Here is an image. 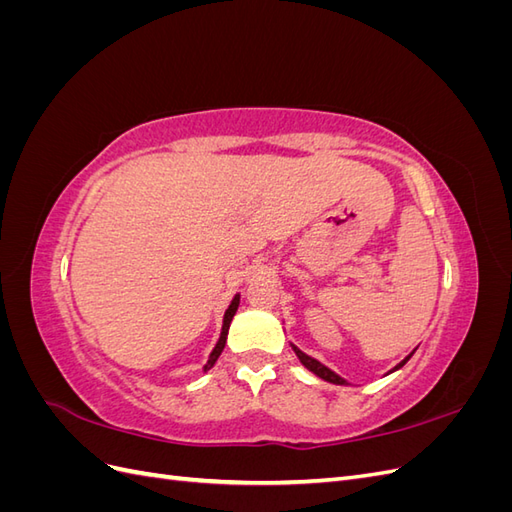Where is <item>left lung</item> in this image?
Masks as SVG:
<instances>
[{
  "mask_svg": "<svg viewBox=\"0 0 512 512\" xmlns=\"http://www.w3.org/2000/svg\"><path fill=\"white\" fill-rule=\"evenodd\" d=\"M290 348L294 350V354H297V359L301 361V365L307 369V371H312V374L314 376H318L320 380H324V382H331V384H339V386H350V382L346 380V378H342V376H337L335 374V371L333 369H329L327 365H322L320 361H316L314 359V356H309V354H305L303 350H299L297 346H294V344H290ZM416 352V348L406 356V359L404 361H401V363H397L391 371H386V376H389V374H393V371H397V369H401V367H404L408 361H410V356Z\"/></svg>",
  "mask_w": 512,
  "mask_h": 512,
  "instance_id": "1",
  "label": "left lung"
}]
</instances>
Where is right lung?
<instances>
[{
	"label": "right lung",
	"instance_id": "right-lung-1",
	"mask_svg": "<svg viewBox=\"0 0 512 512\" xmlns=\"http://www.w3.org/2000/svg\"><path fill=\"white\" fill-rule=\"evenodd\" d=\"M239 303H241V294L237 292L235 297H232V301H230V305H228V309H226V314H224V320H222V331H220V339H218V344H215V348L211 350L209 359H207V363H205V367H203L205 374H207V371H209V369L215 365V361L220 359V354H222V350H224V346H226V339H228V329H230V322H232V318H235V314H237Z\"/></svg>",
	"mask_w": 512,
	"mask_h": 512
}]
</instances>
